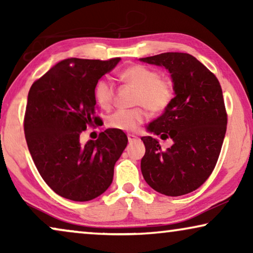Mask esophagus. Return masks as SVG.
<instances>
[{
    "label": "esophagus",
    "mask_w": 253,
    "mask_h": 253,
    "mask_svg": "<svg viewBox=\"0 0 253 253\" xmlns=\"http://www.w3.org/2000/svg\"><path fill=\"white\" fill-rule=\"evenodd\" d=\"M127 140H129V143H133L134 140H137V137L134 134H127Z\"/></svg>",
    "instance_id": "obj_1"
}]
</instances>
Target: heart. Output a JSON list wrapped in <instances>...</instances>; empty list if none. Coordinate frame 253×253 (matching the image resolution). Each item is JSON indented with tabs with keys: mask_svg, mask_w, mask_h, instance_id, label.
<instances>
[{
	"mask_svg": "<svg viewBox=\"0 0 253 253\" xmlns=\"http://www.w3.org/2000/svg\"><path fill=\"white\" fill-rule=\"evenodd\" d=\"M121 79L127 85L137 89L134 96L136 105L144 106L151 113L164 112L174 96L171 82L161 78L160 74L154 69L144 65H132L126 68ZM94 95L99 106L109 109L114 102V86L108 79H100L94 88ZM146 114L141 108L121 109L108 116L107 123L110 127L121 131H134L144 122Z\"/></svg>",
	"mask_w": 253,
	"mask_h": 253,
	"instance_id": "b5f03b06",
	"label": "heart"
}]
</instances>
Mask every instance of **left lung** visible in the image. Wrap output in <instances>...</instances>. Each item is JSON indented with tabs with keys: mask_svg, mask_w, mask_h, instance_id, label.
Segmentation results:
<instances>
[{
	"mask_svg": "<svg viewBox=\"0 0 253 253\" xmlns=\"http://www.w3.org/2000/svg\"><path fill=\"white\" fill-rule=\"evenodd\" d=\"M139 61L168 70L174 88L169 106L146 126L161 139L170 138L172 145L164 151L157 138H141V174L162 195H186L204 184L219 158L227 129L222 89L215 76L190 54L164 53Z\"/></svg>",
	"mask_w": 253,
	"mask_h": 253,
	"instance_id": "8db88e82",
	"label": "left lung"
}]
</instances>
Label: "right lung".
<instances>
[{
	"label": "right lung",
	"mask_w": 253,
	"mask_h": 253,
	"mask_svg": "<svg viewBox=\"0 0 253 253\" xmlns=\"http://www.w3.org/2000/svg\"><path fill=\"white\" fill-rule=\"evenodd\" d=\"M120 61L67 58L31 86L24 120L27 147L41 177L63 198L88 202L112 184L126 133L107 129L85 144L81 133L100 123L95 85Z\"/></svg>",
	"instance_id": "obj_1"
}]
</instances>
